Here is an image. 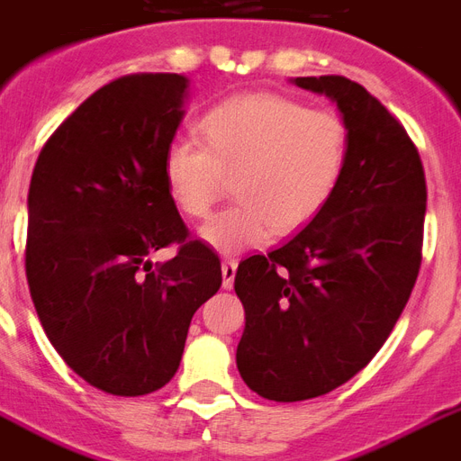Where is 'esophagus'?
<instances>
[{
  "instance_id": "obj_1",
  "label": "esophagus",
  "mask_w": 461,
  "mask_h": 461,
  "mask_svg": "<svg viewBox=\"0 0 461 461\" xmlns=\"http://www.w3.org/2000/svg\"><path fill=\"white\" fill-rule=\"evenodd\" d=\"M235 271H238V262L235 259H226V262L221 264V276H223V288H233L235 281Z\"/></svg>"
}]
</instances>
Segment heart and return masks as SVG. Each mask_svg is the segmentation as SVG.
Returning a JSON list of instances; mask_svg holds the SVG:
<instances>
[{
	"mask_svg": "<svg viewBox=\"0 0 461 461\" xmlns=\"http://www.w3.org/2000/svg\"><path fill=\"white\" fill-rule=\"evenodd\" d=\"M197 131L202 146H167L163 180L173 204L192 219L212 212L233 180L238 204L199 228V240L223 255L312 223L337 194L351 156L344 117L284 95L223 103Z\"/></svg>",
	"mask_w": 461,
	"mask_h": 461,
	"instance_id": "1",
	"label": "heart"
}]
</instances>
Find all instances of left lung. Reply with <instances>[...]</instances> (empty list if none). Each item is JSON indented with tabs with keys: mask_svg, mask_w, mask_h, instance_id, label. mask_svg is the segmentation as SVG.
Returning a JSON list of instances; mask_svg holds the SVG:
<instances>
[{
	"mask_svg": "<svg viewBox=\"0 0 461 461\" xmlns=\"http://www.w3.org/2000/svg\"><path fill=\"white\" fill-rule=\"evenodd\" d=\"M294 84L337 103L351 156L312 223L235 271L245 308L235 363L271 402L322 397L383 348L419 276L428 197L416 146L375 95L346 77Z\"/></svg>",
	"mask_w": 461,
	"mask_h": 461,
	"instance_id": "obj_1",
	"label": "left lung"
}]
</instances>
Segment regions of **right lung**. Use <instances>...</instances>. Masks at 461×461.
Segmentation results:
<instances>
[{
    "label": "right lung",
    "instance_id": "1",
    "mask_svg": "<svg viewBox=\"0 0 461 461\" xmlns=\"http://www.w3.org/2000/svg\"><path fill=\"white\" fill-rule=\"evenodd\" d=\"M182 74L98 88L42 146L28 190L26 279L64 363L101 392L141 397L177 373L192 315L221 288L163 180L187 101ZM178 245L153 265L151 251Z\"/></svg>",
    "mask_w": 461,
    "mask_h": 461
}]
</instances>
